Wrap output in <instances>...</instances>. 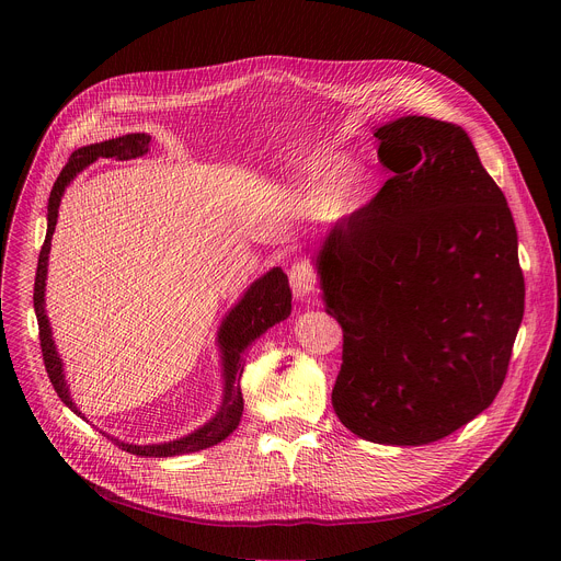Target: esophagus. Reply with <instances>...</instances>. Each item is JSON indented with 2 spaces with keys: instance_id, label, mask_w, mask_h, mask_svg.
Here are the masks:
<instances>
[{
  "instance_id": "34e87169",
  "label": "esophagus",
  "mask_w": 561,
  "mask_h": 561,
  "mask_svg": "<svg viewBox=\"0 0 561 561\" xmlns=\"http://www.w3.org/2000/svg\"><path fill=\"white\" fill-rule=\"evenodd\" d=\"M288 277H290V288H293L295 297L299 301L310 299V295L314 293V273H312L310 264H306V262L293 264L288 271Z\"/></svg>"
}]
</instances>
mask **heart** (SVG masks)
Listing matches in <instances>:
<instances>
[{
    "instance_id": "1",
    "label": "heart",
    "mask_w": 561,
    "mask_h": 561,
    "mask_svg": "<svg viewBox=\"0 0 561 561\" xmlns=\"http://www.w3.org/2000/svg\"><path fill=\"white\" fill-rule=\"evenodd\" d=\"M331 167H333V159L329 157L310 167L301 175L299 191H301V204L306 208L317 206L319 217L327 221H340L357 208L368 186V173L362 164L351 162V159L348 162L337 164L329 173Z\"/></svg>"
}]
</instances>
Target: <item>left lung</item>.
I'll list each match as a JSON object with an SVG mask.
<instances>
[{
  "label": "left lung",
  "mask_w": 561,
  "mask_h": 561,
  "mask_svg": "<svg viewBox=\"0 0 561 561\" xmlns=\"http://www.w3.org/2000/svg\"><path fill=\"white\" fill-rule=\"evenodd\" d=\"M375 137L392 178L314 253L344 331L333 409L366 442L422 446L504 383L524 317L517 230L461 126L409 115Z\"/></svg>",
  "instance_id": "obj_1"
}]
</instances>
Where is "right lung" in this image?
Segmentation results:
<instances>
[{"instance_id":"add662e5","label":"right lung","mask_w":561,"mask_h":561,"mask_svg":"<svg viewBox=\"0 0 561 561\" xmlns=\"http://www.w3.org/2000/svg\"><path fill=\"white\" fill-rule=\"evenodd\" d=\"M148 141H150V135H146V133H128V135H122L115 139H106L100 144L77 148L68 157V164L61 169V173L50 191V197H48V215H46L48 228H46V239H44V247H42L39 262H37L33 304H35L37 324H39L42 355H44V364H46L50 383H53L55 392L59 394L61 402L82 420H87V417L70 399V390H68L66 375H64V364L57 355L50 322H48V314L44 308L46 306L44 293H46V275H48L50 239H53V232L57 226L59 204H61V197H64V191L68 188V184L87 167L98 162L100 157L128 159V157H139L144 152H148ZM290 299H293V295H290L288 277L277 266V268H271L268 273H264L260 279H255L247 288V293L239 297V301L224 314L219 331H217V346L221 353L224 392H221V404H219L217 413L204 426H199L197 431H193L180 439L162 442V444H144L141 446V444H126L115 437H111V439L122 450H126L130 455H139V457H175V455H184V453H197V450L210 448V446L219 444L221 439H226L239 426V420H242V411H244V397H242V388H239V379H242V373H244L242 355L271 327L284 322L293 308Z\"/></svg>"}]
</instances>
